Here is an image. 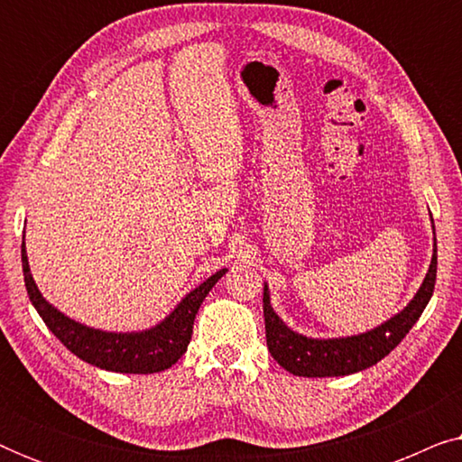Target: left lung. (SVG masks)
I'll use <instances>...</instances> for the list:
<instances>
[{
	"label": "left lung",
	"mask_w": 462,
	"mask_h": 462,
	"mask_svg": "<svg viewBox=\"0 0 462 462\" xmlns=\"http://www.w3.org/2000/svg\"><path fill=\"white\" fill-rule=\"evenodd\" d=\"M435 275H438V248H433L429 273L420 290L400 315L384 321L374 330L359 334V337L328 340L307 338L290 330L271 309L269 290L264 286L263 313L271 356L282 368L296 376H345L370 368V365L381 362L384 356H389L410 332V328L419 321L427 302L431 300Z\"/></svg>",
	"instance_id": "obj_1"
}]
</instances>
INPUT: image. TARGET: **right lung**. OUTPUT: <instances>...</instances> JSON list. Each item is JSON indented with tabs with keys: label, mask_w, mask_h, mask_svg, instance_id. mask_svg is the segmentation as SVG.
Masks as SVG:
<instances>
[{
	"label": "right lung",
	"mask_w": 462,
	"mask_h": 462,
	"mask_svg": "<svg viewBox=\"0 0 462 462\" xmlns=\"http://www.w3.org/2000/svg\"><path fill=\"white\" fill-rule=\"evenodd\" d=\"M21 256L29 299L54 337L84 362L103 370L124 372V374H153V372L168 370L170 365L179 362L182 353L187 351L189 340H191L198 309L214 283L226 273V269H220L212 277H208L201 286L182 299L180 305L160 326L134 334H113L81 326L56 311L52 305H48L37 290L33 277H31L24 239Z\"/></svg>",
	"instance_id": "right-lung-1"
}]
</instances>
